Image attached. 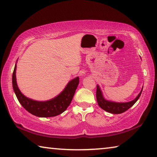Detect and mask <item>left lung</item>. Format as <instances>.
Wrapping results in <instances>:
<instances>
[{"label": "left lung", "instance_id": "1", "mask_svg": "<svg viewBox=\"0 0 157 157\" xmlns=\"http://www.w3.org/2000/svg\"><path fill=\"white\" fill-rule=\"evenodd\" d=\"M143 91V88L141 91L137 95L136 98L134 100H133L130 102H113V101H109L106 100L103 96V94L102 93V91L100 88L99 85H97V90H96V99L98 104L99 105L100 108H102L103 110L107 111L109 113H114V114H119L122 113L126 111L127 109L132 107L135 103L136 102V101L139 100L140 95Z\"/></svg>", "mask_w": 157, "mask_h": 157}]
</instances>
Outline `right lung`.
<instances>
[{"label": "right lung", "mask_w": 157, "mask_h": 157, "mask_svg": "<svg viewBox=\"0 0 157 157\" xmlns=\"http://www.w3.org/2000/svg\"><path fill=\"white\" fill-rule=\"evenodd\" d=\"M16 69L17 64H15L14 72L12 74L13 89L20 104L28 112L34 116L48 118L59 115L66 111L71 104L75 90L79 84V77H77L69 82L64 89L57 96L47 101H36L27 98L21 92L17 83Z\"/></svg>", "instance_id": "obj_1"}]
</instances>
